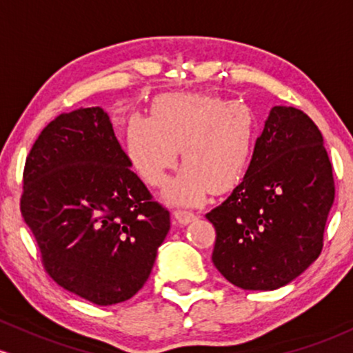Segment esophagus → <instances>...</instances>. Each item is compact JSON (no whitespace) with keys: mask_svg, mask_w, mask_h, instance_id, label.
<instances>
[{"mask_svg":"<svg viewBox=\"0 0 353 353\" xmlns=\"http://www.w3.org/2000/svg\"><path fill=\"white\" fill-rule=\"evenodd\" d=\"M173 219H175L178 223L187 225L193 219H195V213L188 212V210H180V208H178V210H175V212H173Z\"/></svg>","mask_w":353,"mask_h":353,"instance_id":"obj_1","label":"esophagus"}]
</instances>
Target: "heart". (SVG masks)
Returning <instances> with one entry per match:
<instances>
[{
    "label": "heart",
    "instance_id": "1",
    "mask_svg": "<svg viewBox=\"0 0 353 353\" xmlns=\"http://www.w3.org/2000/svg\"><path fill=\"white\" fill-rule=\"evenodd\" d=\"M255 140L252 110L215 94H165L152 105V117L133 114L125 130L126 157L152 187L165 183L181 150L185 168L168 190L173 203H198L210 192L239 187Z\"/></svg>",
    "mask_w": 353,
    "mask_h": 353
}]
</instances>
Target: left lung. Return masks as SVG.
<instances>
[{
	"mask_svg": "<svg viewBox=\"0 0 353 353\" xmlns=\"http://www.w3.org/2000/svg\"><path fill=\"white\" fill-rule=\"evenodd\" d=\"M335 196L320 130L302 110L273 106L243 181L207 213L212 260L243 290H275L319 259Z\"/></svg>",
	"mask_w": 353,
	"mask_h": 353,
	"instance_id": "8db88e82",
	"label": "left lung"
}]
</instances>
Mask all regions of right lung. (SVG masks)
Listing matches in <instances>:
<instances>
[{
	"label": "right lung",
	"instance_id": "add662e5",
	"mask_svg": "<svg viewBox=\"0 0 353 353\" xmlns=\"http://www.w3.org/2000/svg\"><path fill=\"white\" fill-rule=\"evenodd\" d=\"M130 166L100 106L58 114L26 157L19 208L43 267L91 303L132 299L170 230V212Z\"/></svg>",
	"mask_w": 353,
	"mask_h": 353
}]
</instances>
